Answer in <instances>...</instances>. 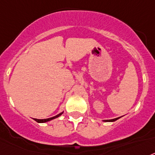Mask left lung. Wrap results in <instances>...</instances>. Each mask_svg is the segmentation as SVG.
<instances>
[{"mask_svg": "<svg viewBox=\"0 0 155 155\" xmlns=\"http://www.w3.org/2000/svg\"><path fill=\"white\" fill-rule=\"evenodd\" d=\"M117 119H119V117L118 118H115V119H112V120H104V121H106V122H108V121H115V120H117Z\"/></svg>", "mask_w": 155, "mask_h": 155, "instance_id": "1", "label": "left lung"}]
</instances>
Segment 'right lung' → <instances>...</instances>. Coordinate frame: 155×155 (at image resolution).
I'll return each mask as SVG.
<instances>
[{"mask_svg":"<svg viewBox=\"0 0 155 155\" xmlns=\"http://www.w3.org/2000/svg\"><path fill=\"white\" fill-rule=\"evenodd\" d=\"M63 114V113H61V114H58V115L55 116V117H50V118H47V119H34L35 121H37L38 123H45V122H47V121H49V120H51L53 119H55V118L58 117H60V116L61 115V114Z\"/></svg>","mask_w":155,"mask_h":155,"instance_id":"right-lung-1","label":"right lung"}]
</instances>
